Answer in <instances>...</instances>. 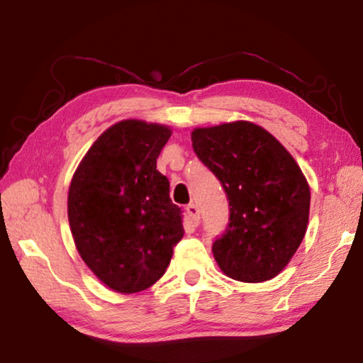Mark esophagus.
I'll list each match as a JSON object with an SVG mask.
<instances>
[{
  "label": "esophagus",
  "mask_w": 363,
  "mask_h": 363,
  "mask_svg": "<svg viewBox=\"0 0 363 363\" xmlns=\"http://www.w3.org/2000/svg\"><path fill=\"white\" fill-rule=\"evenodd\" d=\"M187 214L190 216V220H192V224L194 225H199L200 224V210H199V206L196 205H194V203H190V205H187Z\"/></svg>",
  "instance_id": "34e87169"
}]
</instances>
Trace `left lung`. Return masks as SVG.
<instances>
[{"instance_id": "1", "label": "left lung", "mask_w": 363, "mask_h": 363, "mask_svg": "<svg viewBox=\"0 0 363 363\" xmlns=\"http://www.w3.org/2000/svg\"><path fill=\"white\" fill-rule=\"evenodd\" d=\"M192 147L229 200V224L213 243L220 270L247 284L274 279L307 229L311 190L303 171L272 134L250 121L194 130Z\"/></svg>"}]
</instances>
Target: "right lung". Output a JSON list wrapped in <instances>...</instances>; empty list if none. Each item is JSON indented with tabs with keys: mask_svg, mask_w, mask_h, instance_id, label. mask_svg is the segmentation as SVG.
Listing matches in <instances>:
<instances>
[{
	"mask_svg": "<svg viewBox=\"0 0 363 363\" xmlns=\"http://www.w3.org/2000/svg\"><path fill=\"white\" fill-rule=\"evenodd\" d=\"M171 130L125 120L97 138L69 189V223L82 259L102 284L138 293L155 284L184 235L182 211L157 158Z\"/></svg>",
	"mask_w": 363,
	"mask_h": 363,
	"instance_id": "right-lung-1",
	"label": "right lung"
}]
</instances>
